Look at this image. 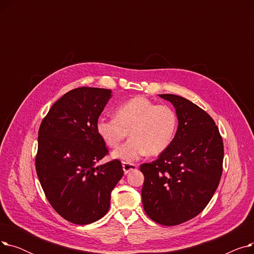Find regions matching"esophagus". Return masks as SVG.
<instances>
[{
    "label": "esophagus",
    "instance_id": "34e87169",
    "mask_svg": "<svg viewBox=\"0 0 254 254\" xmlns=\"http://www.w3.org/2000/svg\"><path fill=\"white\" fill-rule=\"evenodd\" d=\"M123 169H124V172L125 174H127V173H129L130 171L132 170H136L137 169V165L135 164H129V163H123Z\"/></svg>",
    "mask_w": 254,
    "mask_h": 254
}]
</instances>
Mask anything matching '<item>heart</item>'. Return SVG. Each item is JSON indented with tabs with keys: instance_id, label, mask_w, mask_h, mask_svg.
<instances>
[{
	"instance_id": "obj_1",
	"label": "heart",
	"mask_w": 254,
	"mask_h": 254,
	"mask_svg": "<svg viewBox=\"0 0 254 254\" xmlns=\"http://www.w3.org/2000/svg\"><path fill=\"white\" fill-rule=\"evenodd\" d=\"M96 127L99 136L112 148L129 132L130 138L112 155L131 163L147 153L157 155L167 150L175 138L178 116L170 106L135 97L117 107L115 117L99 118Z\"/></svg>"
}]
</instances>
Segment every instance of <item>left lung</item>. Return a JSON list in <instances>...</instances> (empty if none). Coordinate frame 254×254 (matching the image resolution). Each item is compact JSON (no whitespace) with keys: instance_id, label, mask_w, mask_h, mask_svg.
<instances>
[{"instance_id":"8db88e82","label":"left lung","mask_w":254,"mask_h":254,"mask_svg":"<svg viewBox=\"0 0 254 254\" xmlns=\"http://www.w3.org/2000/svg\"><path fill=\"white\" fill-rule=\"evenodd\" d=\"M175 107L178 128L170 147L156 161L142 164V202L153 221L178 225L201 213L222 174L223 142L212 117L176 95H159Z\"/></svg>"}]
</instances>
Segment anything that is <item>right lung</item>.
I'll use <instances>...</instances> for the list:
<instances>
[{"instance_id": "right-lung-1", "label": "right lung", "mask_w": 254, "mask_h": 254, "mask_svg": "<svg viewBox=\"0 0 254 254\" xmlns=\"http://www.w3.org/2000/svg\"><path fill=\"white\" fill-rule=\"evenodd\" d=\"M112 91L78 87L51 106L38 132L36 171L48 202L75 224L101 219L110 207L111 191L122 179L118 159L96 164L108 154L97 122Z\"/></svg>"}]
</instances>
